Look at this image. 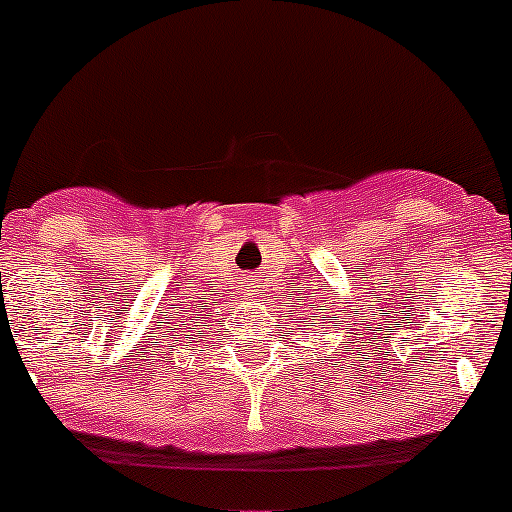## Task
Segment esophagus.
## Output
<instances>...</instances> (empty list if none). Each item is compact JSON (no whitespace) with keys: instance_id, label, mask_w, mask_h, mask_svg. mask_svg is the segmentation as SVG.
I'll return each instance as SVG.
<instances>
[{"instance_id":"1","label":"esophagus","mask_w":512,"mask_h":512,"mask_svg":"<svg viewBox=\"0 0 512 512\" xmlns=\"http://www.w3.org/2000/svg\"><path fill=\"white\" fill-rule=\"evenodd\" d=\"M243 292H246V297H259V281L251 279V284H246V289H243Z\"/></svg>"}]
</instances>
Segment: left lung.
Wrapping results in <instances>:
<instances>
[{"label": "left lung", "instance_id": "obj_1", "mask_svg": "<svg viewBox=\"0 0 512 512\" xmlns=\"http://www.w3.org/2000/svg\"><path fill=\"white\" fill-rule=\"evenodd\" d=\"M309 307H314V304H309Z\"/></svg>", "mask_w": 512, "mask_h": 512}]
</instances>
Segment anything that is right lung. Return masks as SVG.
<instances>
[{
  "label": "right lung",
  "mask_w": 512,
  "mask_h": 512,
  "mask_svg": "<svg viewBox=\"0 0 512 512\" xmlns=\"http://www.w3.org/2000/svg\"><path fill=\"white\" fill-rule=\"evenodd\" d=\"M190 332H198V335H200V330H198V325H192V327H190Z\"/></svg>",
  "instance_id": "add662e5"
}]
</instances>
